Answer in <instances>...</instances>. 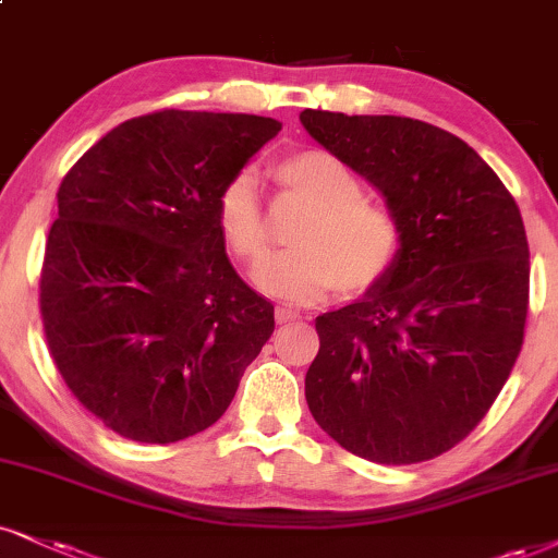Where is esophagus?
Listing matches in <instances>:
<instances>
[{
	"label": "esophagus",
	"instance_id": "34e87169",
	"mask_svg": "<svg viewBox=\"0 0 558 558\" xmlns=\"http://www.w3.org/2000/svg\"><path fill=\"white\" fill-rule=\"evenodd\" d=\"M274 318H277V323H292V320H300L302 315H300V311H292V307H277V311H274Z\"/></svg>",
	"mask_w": 558,
	"mask_h": 558
}]
</instances>
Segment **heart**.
Returning a JSON list of instances; mask_svg holds the SVG:
<instances>
[{
	"instance_id": "b5f03b06",
	"label": "heart",
	"mask_w": 558,
	"mask_h": 558,
	"mask_svg": "<svg viewBox=\"0 0 558 558\" xmlns=\"http://www.w3.org/2000/svg\"><path fill=\"white\" fill-rule=\"evenodd\" d=\"M281 196L305 206L290 232V251L260 260L253 281L268 298L315 302L339 287L343 294L369 290L401 251V225L383 204L364 198L360 175L326 149H300L271 165ZM217 232L243 264L268 247L256 178L247 170L222 185L215 202Z\"/></svg>"
}]
</instances>
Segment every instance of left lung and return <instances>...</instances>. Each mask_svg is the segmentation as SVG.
<instances>
[{
  "label": "left lung",
  "instance_id": "8db88e82",
  "mask_svg": "<svg viewBox=\"0 0 558 558\" xmlns=\"http://www.w3.org/2000/svg\"><path fill=\"white\" fill-rule=\"evenodd\" d=\"M300 121L401 225L390 271L315 318L311 414L373 463L442 456L484 418L520 354L531 251L518 204L476 149L432 123L311 108Z\"/></svg>",
  "mask_w": 558,
  "mask_h": 558
}]
</instances>
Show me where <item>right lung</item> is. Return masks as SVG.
Instances as JSON below:
<instances>
[{
	"label": "right lung",
	"instance_id": "add662e5",
	"mask_svg": "<svg viewBox=\"0 0 558 558\" xmlns=\"http://www.w3.org/2000/svg\"><path fill=\"white\" fill-rule=\"evenodd\" d=\"M281 123L160 111L123 121L59 185L40 315L66 388L116 435L170 445L225 414L274 331L215 202Z\"/></svg>",
	"mask_w": 558,
	"mask_h": 558
}]
</instances>
